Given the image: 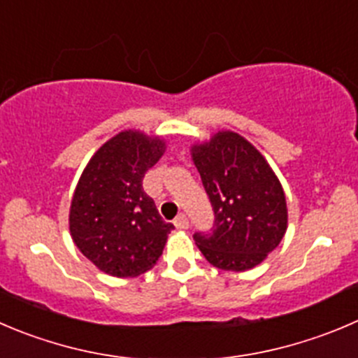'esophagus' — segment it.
Wrapping results in <instances>:
<instances>
[{
	"mask_svg": "<svg viewBox=\"0 0 358 358\" xmlns=\"http://www.w3.org/2000/svg\"><path fill=\"white\" fill-rule=\"evenodd\" d=\"M173 224H176V228H179V230H186V228L189 227V221L185 214H179V216L173 220Z\"/></svg>",
	"mask_w": 358,
	"mask_h": 358,
	"instance_id": "1",
	"label": "esophagus"
}]
</instances>
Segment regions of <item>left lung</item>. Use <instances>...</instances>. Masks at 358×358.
I'll return each mask as SVG.
<instances>
[{"instance_id":"8db88e82","label":"left lung","mask_w":358,"mask_h":358,"mask_svg":"<svg viewBox=\"0 0 358 358\" xmlns=\"http://www.w3.org/2000/svg\"><path fill=\"white\" fill-rule=\"evenodd\" d=\"M213 206L209 232H195L196 246L214 267L248 271L265 260L287 232V200L264 156L241 135L220 131L192 149Z\"/></svg>"}]
</instances>
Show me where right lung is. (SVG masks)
I'll return each mask as SVG.
<instances>
[{
  "label": "right lung",
  "mask_w": 358,
  "mask_h": 358,
  "mask_svg": "<svg viewBox=\"0 0 358 358\" xmlns=\"http://www.w3.org/2000/svg\"><path fill=\"white\" fill-rule=\"evenodd\" d=\"M163 151L159 138L122 131L98 149L80 176L70 232L80 253L107 274L134 278L162 257L173 224L162 220L142 181Z\"/></svg>",
  "instance_id": "1"
}]
</instances>
